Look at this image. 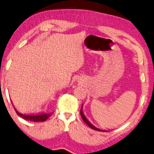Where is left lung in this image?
<instances>
[{"instance_id":"obj_1","label":"left lung","mask_w":154,"mask_h":154,"mask_svg":"<svg viewBox=\"0 0 154 154\" xmlns=\"http://www.w3.org/2000/svg\"><path fill=\"white\" fill-rule=\"evenodd\" d=\"M82 107H83V104L82 105V107H81V110H80V115H81V116H82V118L83 121H84L85 123H86L87 125H88V126L90 128L93 129V130H95V131H103V132H105V131H104V130H102V129L98 128L95 127V125H92V124L91 123H90V120H88V118H87L85 117V116L84 112H83V110H82Z\"/></svg>"}]
</instances>
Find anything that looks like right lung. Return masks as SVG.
<instances>
[{"instance_id": "right-lung-1", "label": "right lung", "mask_w": 154, "mask_h": 154, "mask_svg": "<svg viewBox=\"0 0 154 154\" xmlns=\"http://www.w3.org/2000/svg\"><path fill=\"white\" fill-rule=\"evenodd\" d=\"M14 106V105H13ZM14 110L16 112L18 116H19L20 117H21L23 119L30 120V121H34V122H44L45 120H47L50 116L52 115V113H42V114H38V115H26L19 112L14 107Z\"/></svg>"}]
</instances>
